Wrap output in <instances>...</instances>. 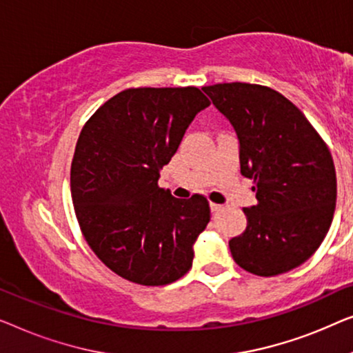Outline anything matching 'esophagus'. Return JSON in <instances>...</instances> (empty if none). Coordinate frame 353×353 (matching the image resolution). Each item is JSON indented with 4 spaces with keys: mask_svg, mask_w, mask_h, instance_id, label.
<instances>
[{
    "mask_svg": "<svg viewBox=\"0 0 353 353\" xmlns=\"http://www.w3.org/2000/svg\"><path fill=\"white\" fill-rule=\"evenodd\" d=\"M210 206H211V211H212V212H217V211H221V208H222L221 205H217V203H211Z\"/></svg>",
    "mask_w": 353,
    "mask_h": 353,
    "instance_id": "obj_1",
    "label": "esophagus"
}]
</instances>
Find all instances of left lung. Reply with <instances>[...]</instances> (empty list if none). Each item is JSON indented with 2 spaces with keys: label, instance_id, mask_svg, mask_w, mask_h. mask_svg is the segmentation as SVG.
Listing matches in <instances>:
<instances>
[{
  "label": "left lung",
  "instance_id": "left-lung-1",
  "mask_svg": "<svg viewBox=\"0 0 353 353\" xmlns=\"http://www.w3.org/2000/svg\"><path fill=\"white\" fill-rule=\"evenodd\" d=\"M240 141L241 174L257 205L228 241L233 261L259 276L286 274L319 250L336 210L337 182L326 142L304 113L274 89L250 83L203 88Z\"/></svg>",
  "mask_w": 353,
  "mask_h": 353
}]
</instances>
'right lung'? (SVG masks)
I'll return each mask as SVG.
<instances>
[{
	"label": "right lung",
	"mask_w": 353,
	"mask_h": 353,
	"mask_svg": "<svg viewBox=\"0 0 353 353\" xmlns=\"http://www.w3.org/2000/svg\"><path fill=\"white\" fill-rule=\"evenodd\" d=\"M208 105L195 86L131 88L81 129L70 170L73 208L88 245L125 280L163 286L190 270L210 203L198 193L179 200L158 177Z\"/></svg>",
	"instance_id": "obj_1"
}]
</instances>
